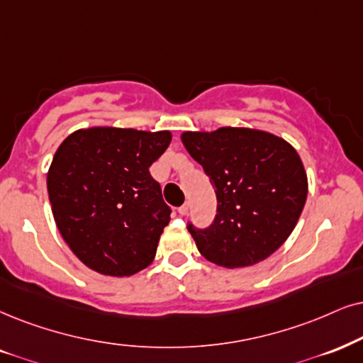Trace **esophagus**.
Here are the masks:
<instances>
[{"mask_svg":"<svg viewBox=\"0 0 363 363\" xmlns=\"http://www.w3.org/2000/svg\"><path fill=\"white\" fill-rule=\"evenodd\" d=\"M177 211H179V214H181V216H186L187 213H189V203H184Z\"/></svg>","mask_w":363,"mask_h":363,"instance_id":"34e87169","label":"esophagus"}]
</instances>
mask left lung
Wrapping results in <instances>:
<instances>
[{
    "mask_svg": "<svg viewBox=\"0 0 363 363\" xmlns=\"http://www.w3.org/2000/svg\"><path fill=\"white\" fill-rule=\"evenodd\" d=\"M182 144L203 166L218 199L213 224L187 223L201 255L224 268L273 255L295 229L308 192L296 150L268 132L238 127L184 132Z\"/></svg>",
    "mask_w": 363,
    "mask_h": 363,
    "instance_id": "left-lung-1",
    "label": "left lung"
}]
</instances>
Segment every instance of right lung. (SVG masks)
<instances>
[{
	"label": "right lung",
	"mask_w": 363,
	"mask_h": 363,
	"mask_svg": "<svg viewBox=\"0 0 363 363\" xmlns=\"http://www.w3.org/2000/svg\"><path fill=\"white\" fill-rule=\"evenodd\" d=\"M171 132L94 127L62 142L47 176L60 235L82 263L130 277L152 263L172 209L149 167Z\"/></svg>",
	"instance_id": "right-lung-1"
}]
</instances>
